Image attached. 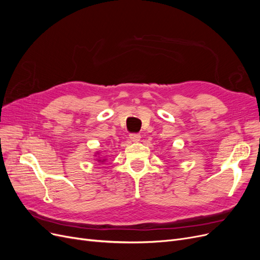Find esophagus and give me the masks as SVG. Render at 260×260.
I'll return each mask as SVG.
<instances>
[{
  "label": "esophagus",
  "mask_w": 260,
  "mask_h": 260,
  "mask_svg": "<svg viewBox=\"0 0 260 260\" xmlns=\"http://www.w3.org/2000/svg\"><path fill=\"white\" fill-rule=\"evenodd\" d=\"M130 140L132 141V142L137 143L141 140V136L138 135V133H132V135H130Z\"/></svg>",
  "instance_id": "esophagus-1"
}]
</instances>
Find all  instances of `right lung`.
<instances>
[{"label": "right lung", "instance_id": "1", "mask_svg": "<svg viewBox=\"0 0 260 260\" xmlns=\"http://www.w3.org/2000/svg\"><path fill=\"white\" fill-rule=\"evenodd\" d=\"M94 157H95V160L96 161H99V162H105L106 160H107V158H105V157H101V155H100V152L98 151L95 154H94Z\"/></svg>", "mask_w": 260, "mask_h": 260}]
</instances>
